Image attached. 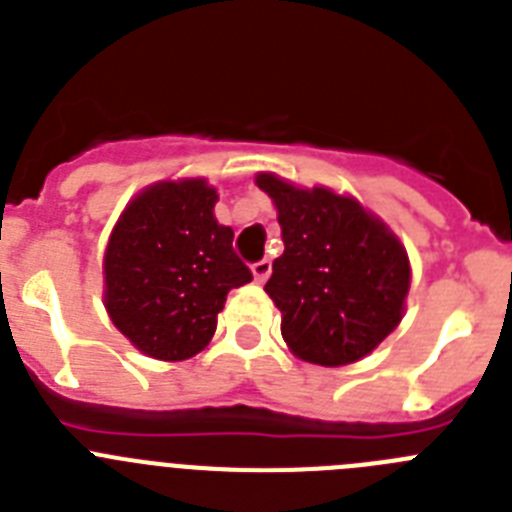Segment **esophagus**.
I'll return each mask as SVG.
<instances>
[{"label":"esophagus","instance_id":"esophagus-1","mask_svg":"<svg viewBox=\"0 0 512 512\" xmlns=\"http://www.w3.org/2000/svg\"><path fill=\"white\" fill-rule=\"evenodd\" d=\"M251 271H253V279H256V282H266V279H269V274H271V261H256V264L251 266Z\"/></svg>","mask_w":512,"mask_h":512}]
</instances>
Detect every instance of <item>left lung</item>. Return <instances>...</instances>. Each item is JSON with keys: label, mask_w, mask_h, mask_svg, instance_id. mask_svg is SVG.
I'll return each instance as SVG.
<instances>
[{"label": "left lung", "mask_w": 512, "mask_h": 512, "mask_svg": "<svg viewBox=\"0 0 512 512\" xmlns=\"http://www.w3.org/2000/svg\"><path fill=\"white\" fill-rule=\"evenodd\" d=\"M277 205L284 253L271 264L266 295L282 312L292 354L320 366L354 364L402 320L410 289L408 253L354 197L297 189L256 176Z\"/></svg>", "instance_id": "1"}]
</instances>
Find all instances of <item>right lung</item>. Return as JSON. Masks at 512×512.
Listing matches in <instances>:
<instances>
[{
    "instance_id": "right-lung-1",
    "label": "right lung",
    "mask_w": 512,
    "mask_h": 512,
    "mask_svg": "<svg viewBox=\"0 0 512 512\" xmlns=\"http://www.w3.org/2000/svg\"><path fill=\"white\" fill-rule=\"evenodd\" d=\"M205 179L161 182L125 207L104 251V307L138 351L161 361L200 354L230 289L253 279L215 220Z\"/></svg>"
}]
</instances>
